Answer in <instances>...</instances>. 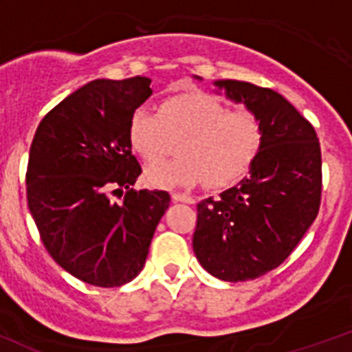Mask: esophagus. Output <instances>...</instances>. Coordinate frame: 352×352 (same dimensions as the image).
Segmentation results:
<instances>
[{
    "mask_svg": "<svg viewBox=\"0 0 352 352\" xmlns=\"http://www.w3.org/2000/svg\"><path fill=\"white\" fill-rule=\"evenodd\" d=\"M174 199V201H182V203H194V199L190 196H187V194H179V192H173V196H170Z\"/></svg>",
    "mask_w": 352,
    "mask_h": 352,
    "instance_id": "34e87169",
    "label": "esophagus"
}]
</instances>
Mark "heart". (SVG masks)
<instances>
[{"mask_svg": "<svg viewBox=\"0 0 352 352\" xmlns=\"http://www.w3.org/2000/svg\"><path fill=\"white\" fill-rule=\"evenodd\" d=\"M131 149L147 164L173 151L179 158L145 170L149 185L160 188L192 187L205 182L225 188L250 170L263 144L259 118L250 111H228L207 93H185L167 98L160 111L136 107L127 124Z\"/></svg>", "mask_w": 352, "mask_h": 352, "instance_id": "1", "label": "heart"}]
</instances>
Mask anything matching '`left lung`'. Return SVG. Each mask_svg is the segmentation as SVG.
<instances>
[{"label": "left lung", "mask_w": 352, "mask_h": 352, "mask_svg": "<svg viewBox=\"0 0 352 352\" xmlns=\"http://www.w3.org/2000/svg\"><path fill=\"white\" fill-rule=\"evenodd\" d=\"M214 86L259 118L263 144L248 176L216 199L197 203L192 248L208 274L243 283L283 264L315 221L320 144L311 124L274 89L243 80Z\"/></svg>", "instance_id": "8db88e82"}]
</instances>
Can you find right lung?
<instances>
[{
  "label": "right lung",
  "instance_id": "add662e5",
  "mask_svg": "<svg viewBox=\"0 0 352 352\" xmlns=\"http://www.w3.org/2000/svg\"><path fill=\"white\" fill-rule=\"evenodd\" d=\"M151 95V78L140 75L91 80L57 104L32 140L26 197L41 241L60 268L91 286H122L140 274L169 208V192L131 188L142 167L127 124Z\"/></svg>",
  "mask_w": 352,
  "mask_h": 352
}]
</instances>
